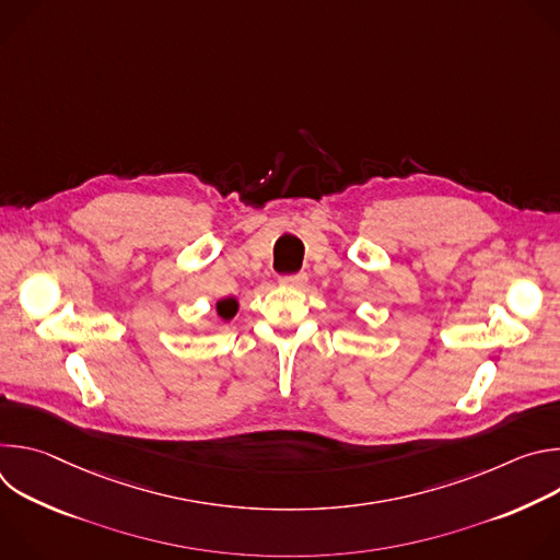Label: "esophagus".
Segmentation results:
<instances>
[{"mask_svg":"<svg viewBox=\"0 0 560 560\" xmlns=\"http://www.w3.org/2000/svg\"><path fill=\"white\" fill-rule=\"evenodd\" d=\"M281 283L288 288H303L307 283V275L299 272V275H290V277H281Z\"/></svg>","mask_w":560,"mask_h":560,"instance_id":"esophagus-1","label":"esophagus"}]
</instances>
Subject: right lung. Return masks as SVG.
Instances as JSON below:
<instances>
[{"label": "right lung", "instance_id": "add662e5", "mask_svg": "<svg viewBox=\"0 0 560 560\" xmlns=\"http://www.w3.org/2000/svg\"><path fill=\"white\" fill-rule=\"evenodd\" d=\"M236 312H238V301L234 296H225V299L217 301L219 322H230V318H234Z\"/></svg>", "mask_w": 560, "mask_h": 560}]
</instances>
